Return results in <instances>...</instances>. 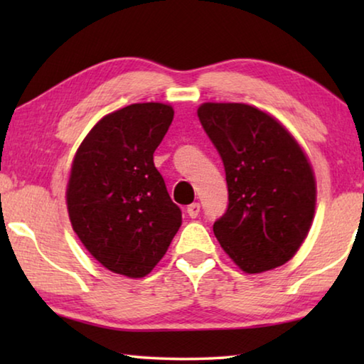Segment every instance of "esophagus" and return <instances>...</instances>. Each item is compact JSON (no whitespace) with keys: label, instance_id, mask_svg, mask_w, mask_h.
<instances>
[{"label":"esophagus","instance_id":"1","mask_svg":"<svg viewBox=\"0 0 364 364\" xmlns=\"http://www.w3.org/2000/svg\"><path fill=\"white\" fill-rule=\"evenodd\" d=\"M188 215L191 218H196V217H199V212H200V204H197V202H194V204H191L189 207H188Z\"/></svg>","mask_w":364,"mask_h":364}]
</instances>
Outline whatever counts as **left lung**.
<instances>
[{
	"label": "left lung",
	"instance_id": "obj_1",
	"mask_svg": "<svg viewBox=\"0 0 364 364\" xmlns=\"http://www.w3.org/2000/svg\"><path fill=\"white\" fill-rule=\"evenodd\" d=\"M197 115L225 165L228 208L213 232L245 273L291 260L310 231L316 205L313 168L297 141L263 110L204 102Z\"/></svg>",
	"mask_w": 364,
	"mask_h": 364
}]
</instances>
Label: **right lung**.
<instances>
[{"mask_svg": "<svg viewBox=\"0 0 364 364\" xmlns=\"http://www.w3.org/2000/svg\"><path fill=\"white\" fill-rule=\"evenodd\" d=\"M162 102L132 104L96 123L73 157L67 210L73 231L102 267L144 278L181 226L154 151L173 120Z\"/></svg>", "mask_w": 364, "mask_h": 364, "instance_id": "1", "label": "right lung"}]
</instances>
